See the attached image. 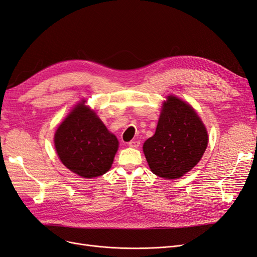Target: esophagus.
<instances>
[{"instance_id":"esophagus-1","label":"esophagus","mask_w":257,"mask_h":257,"mask_svg":"<svg viewBox=\"0 0 257 257\" xmlns=\"http://www.w3.org/2000/svg\"><path fill=\"white\" fill-rule=\"evenodd\" d=\"M139 145H141V142H139V141H131L128 143V146L132 147V148H138Z\"/></svg>"}]
</instances>
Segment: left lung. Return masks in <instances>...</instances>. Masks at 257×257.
<instances>
[{
	"mask_svg": "<svg viewBox=\"0 0 257 257\" xmlns=\"http://www.w3.org/2000/svg\"><path fill=\"white\" fill-rule=\"evenodd\" d=\"M207 145V131L197 113L170 95L163 105L155 134L144 144V153L153 174L177 179L197 164Z\"/></svg>",
	"mask_w": 257,
	"mask_h": 257,
	"instance_id": "obj_1",
	"label": "left lung"
}]
</instances>
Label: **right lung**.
<instances>
[{
  "instance_id": "1",
  "label": "right lung",
  "mask_w": 257,
  "mask_h": 257,
  "mask_svg": "<svg viewBox=\"0 0 257 257\" xmlns=\"http://www.w3.org/2000/svg\"><path fill=\"white\" fill-rule=\"evenodd\" d=\"M54 146L61 162L69 170L83 178H93L109 170L119 143L82 102L60 124Z\"/></svg>"
}]
</instances>
